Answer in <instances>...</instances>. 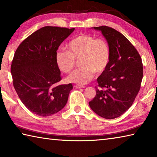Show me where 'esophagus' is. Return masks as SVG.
<instances>
[{
  "mask_svg": "<svg viewBox=\"0 0 157 157\" xmlns=\"http://www.w3.org/2000/svg\"><path fill=\"white\" fill-rule=\"evenodd\" d=\"M75 88H85L86 86H84V85H81V84H76L75 86Z\"/></svg>",
  "mask_w": 157,
  "mask_h": 157,
  "instance_id": "esophagus-1",
  "label": "esophagus"
}]
</instances>
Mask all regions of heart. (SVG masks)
Masks as SVG:
<instances>
[{"instance_id": "heart-1", "label": "heart", "mask_w": 157, "mask_h": 157, "mask_svg": "<svg viewBox=\"0 0 157 157\" xmlns=\"http://www.w3.org/2000/svg\"><path fill=\"white\" fill-rule=\"evenodd\" d=\"M68 51L58 50L56 53V63L64 73H69L79 59L82 67L67 78L73 83L84 84L93 79L94 73L99 74L106 69L110 58L108 42L88 34L75 37L67 44Z\"/></svg>"}]
</instances>
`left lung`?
<instances>
[{
	"label": "left lung",
	"mask_w": 157,
	"mask_h": 157,
	"mask_svg": "<svg viewBox=\"0 0 157 157\" xmlns=\"http://www.w3.org/2000/svg\"><path fill=\"white\" fill-rule=\"evenodd\" d=\"M107 40L110 58L98 78L96 95L89 101L91 109L101 117H119L129 109L140 90L143 64L135 47L123 34L107 26L93 27Z\"/></svg>",
	"instance_id": "1"
}]
</instances>
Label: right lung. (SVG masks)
I'll list each match as a JSON object with an SVG mask.
<instances>
[{"mask_svg": "<svg viewBox=\"0 0 157 157\" xmlns=\"http://www.w3.org/2000/svg\"><path fill=\"white\" fill-rule=\"evenodd\" d=\"M75 28L42 27L21 42L11 65L13 85L25 106L41 117L63 108L73 85H58L62 79L56 53Z\"/></svg>", "mask_w": 157, "mask_h": 157, "instance_id": "obj_1", "label": "right lung"}]
</instances>
